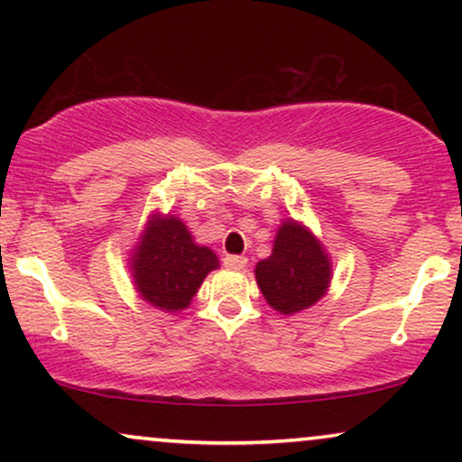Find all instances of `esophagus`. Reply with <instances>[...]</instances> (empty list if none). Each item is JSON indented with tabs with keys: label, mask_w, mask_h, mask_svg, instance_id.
<instances>
[{
	"label": "esophagus",
	"mask_w": 462,
	"mask_h": 462,
	"mask_svg": "<svg viewBox=\"0 0 462 462\" xmlns=\"http://www.w3.org/2000/svg\"><path fill=\"white\" fill-rule=\"evenodd\" d=\"M223 263H225V267L226 269H231V271H242L245 264H248V258L245 256H236V254H226L225 258H223Z\"/></svg>",
	"instance_id": "1"
}]
</instances>
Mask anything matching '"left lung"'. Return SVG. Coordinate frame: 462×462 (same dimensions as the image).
I'll return each instance as SVG.
<instances>
[{"instance_id": "1", "label": "left lung", "mask_w": 462, "mask_h": 462, "mask_svg": "<svg viewBox=\"0 0 462 462\" xmlns=\"http://www.w3.org/2000/svg\"><path fill=\"white\" fill-rule=\"evenodd\" d=\"M256 283L271 309L294 315L321 300L332 282V261L307 225L286 218L277 226L271 256L256 263Z\"/></svg>"}]
</instances>
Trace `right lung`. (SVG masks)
I'll return each instance as SVG.
<instances>
[{
    "label": "right lung",
    "mask_w": 462,
    "mask_h": 462,
    "mask_svg": "<svg viewBox=\"0 0 462 462\" xmlns=\"http://www.w3.org/2000/svg\"><path fill=\"white\" fill-rule=\"evenodd\" d=\"M134 288L149 305L179 313L191 305L218 256L195 244L189 226L176 214L153 212L128 258Z\"/></svg>",
    "instance_id": "obj_1"
}]
</instances>
